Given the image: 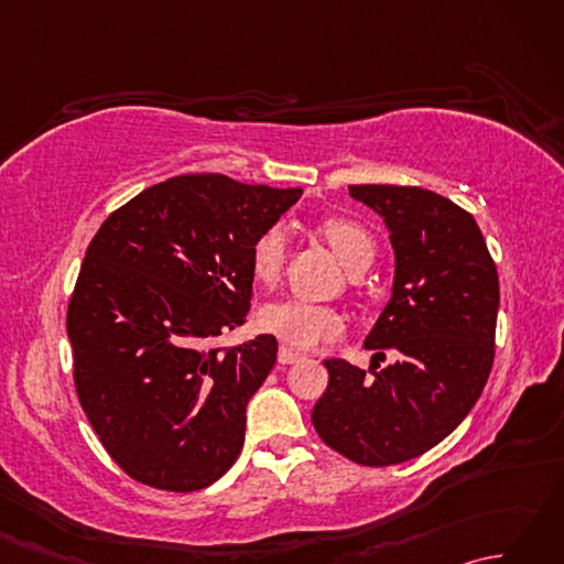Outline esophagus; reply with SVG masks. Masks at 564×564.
<instances>
[{
	"label": "esophagus",
	"mask_w": 564,
	"mask_h": 564,
	"mask_svg": "<svg viewBox=\"0 0 564 564\" xmlns=\"http://www.w3.org/2000/svg\"><path fill=\"white\" fill-rule=\"evenodd\" d=\"M301 358H303V354H297V351L289 349V346H281V349H279V364H283V366L301 361Z\"/></svg>",
	"instance_id": "esophagus-1"
}]
</instances>
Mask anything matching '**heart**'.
Wrapping results in <instances>:
<instances>
[{"instance_id": "b5f03b06", "label": "heart", "mask_w": 564, "mask_h": 564, "mask_svg": "<svg viewBox=\"0 0 564 564\" xmlns=\"http://www.w3.org/2000/svg\"><path fill=\"white\" fill-rule=\"evenodd\" d=\"M319 235L327 239L334 254L351 273L368 269L376 257V242L361 223L344 215H329L319 220ZM251 271L257 281L275 283L285 261V232L279 225L267 227L251 242ZM261 327L273 337L295 346V349H315L322 341L339 337L344 332V317L334 307L305 301H279L261 310Z\"/></svg>"}]
</instances>
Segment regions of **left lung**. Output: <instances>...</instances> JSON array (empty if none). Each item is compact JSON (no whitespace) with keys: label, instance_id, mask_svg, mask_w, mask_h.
Here are the masks:
<instances>
[{"label":"left lung","instance_id":"left-lung-1","mask_svg":"<svg viewBox=\"0 0 564 564\" xmlns=\"http://www.w3.org/2000/svg\"><path fill=\"white\" fill-rule=\"evenodd\" d=\"M351 198L390 230L394 283L366 349L390 366L327 358L313 424L329 448L386 467L434 448L482 394L495 364L499 275L475 218L419 186L361 184Z\"/></svg>","mask_w":564,"mask_h":564}]
</instances>
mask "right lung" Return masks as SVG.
<instances>
[{"label":"right lung","instance_id":"1","mask_svg":"<svg viewBox=\"0 0 564 564\" xmlns=\"http://www.w3.org/2000/svg\"><path fill=\"white\" fill-rule=\"evenodd\" d=\"M301 194L184 174L130 198L91 237L67 305L72 378L101 446L135 482L196 492L237 460L279 341L259 334L220 349L218 337L247 322L251 242Z\"/></svg>","mask_w":564,"mask_h":564}]
</instances>
